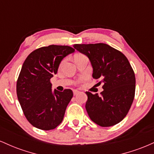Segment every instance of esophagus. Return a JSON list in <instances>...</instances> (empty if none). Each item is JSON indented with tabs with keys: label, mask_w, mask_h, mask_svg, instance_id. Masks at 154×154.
<instances>
[{
	"label": "esophagus",
	"mask_w": 154,
	"mask_h": 154,
	"mask_svg": "<svg viewBox=\"0 0 154 154\" xmlns=\"http://www.w3.org/2000/svg\"><path fill=\"white\" fill-rule=\"evenodd\" d=\"M79 91H77V90H75V91H73V93H74V95H77L79 93Z\"/></svg>",
	"instance_id": "esophagus-1"
}]
</instances>
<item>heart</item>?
<instances>
[{"label": "heart", "mask_w": 154, "mask_h": 154, "mask_svg": "<svg viewBox=\"0 0 154 154\" xmlns=\"http://www.w3.org/2000/svg\"><path fill=\"white\" fill-rule=\"evenodd\" d=\"M83 56H85V55L83 54H77L75 56V59H78V58H81V57H83Z\"/></svg>", "instance_id": "1"}]
</instances>
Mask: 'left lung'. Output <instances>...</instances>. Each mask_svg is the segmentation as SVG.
<instances>
[{"mask_svg":"<svg viewBox=\"0 0 154 154\" xmlns=\"http://www.w3.org/2000/svg\"><path fill=\"white\" fill-rule=\"evenodd\" d=\"M74 48L89 58L93 77L103 91H87L85 109L90 118L101 127L115 125L128 114L135 97V76L128 59L121 51L104 43L75 44Z\"/></svg>","mask_w":154,"mask_h":154,"instance_id":"8db88e82","label":"left lung"}]
</instances>
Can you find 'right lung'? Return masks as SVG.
<instances>
[{"mask_svg": "<svg viewBox=\"0 0 154 154\" xmlns=\"http://www.w3.org/2000/svg\"><path fill=\"white\" fill-rule=\"evenodd\" d=\"M75 51L68 45H51L33 51L23 63L17 82V98L24 116L35 128L54 130L61 123L73 93L51 90V78L67 55Z\"/></svg>", "mask_w": 154, "mask_h": 154, "instance_id": "1", "label": "right lung"}]
</instances>
